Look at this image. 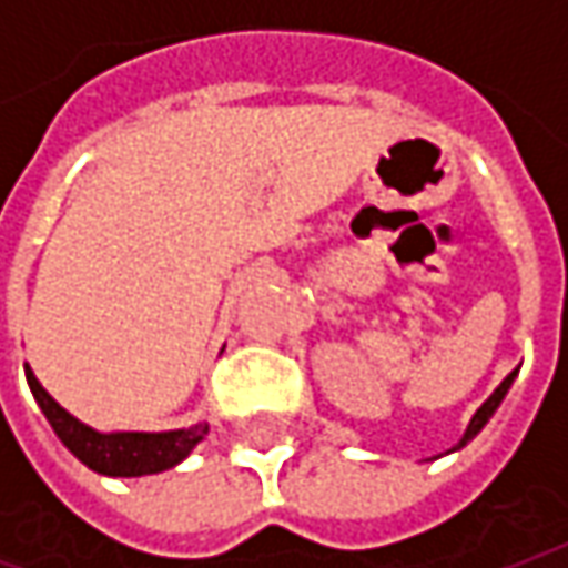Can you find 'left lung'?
I'll return each mask as SVG.
<instances>
[{
    "label": "left lung",
    "instance_id": "obj_1",
    "mask_svg": "<svg viewBox=\"0 0 568 568\" xmlns=\"http://www.w3.org/2000/svg\"><path fill=\"white\" fill-rule=\"evenodd\" d=\"M513 377H516V371H513V374H509L506 381L499 383L497 389H494V396H490V399L484 402V405H480L478 412H475V418H471V424H468V430H465V437H462V440H459V446H465V443L471 440V437L478 434L480 427L487 424V418H490V415L497 412V405H499V402H503V396H506V389L513 386Z\"/></svg>",
    "mask_w": 568,
    "mask_h": 568
}]
</instances>
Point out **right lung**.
<instances>
[{
    "label": "right lung",
    "instance_id": "obj_1",
    "mask_svg": "<svg viewBox=\"0 0 568 568\" xmlns=\"http://www.w3.org/2000/svg\"><path fill=\"white\" fill-rule=\"evenodd\" d=\"M24 374H28L30 393L43 408L55 437L65 443L88 468L109 475V478H141V475L166 471L204 440L206 424H194L187 430H169V434H97L88 424L71 418L69 412L37 383L30 367H24Z\"/></svg>",
    "mask_w": 568,
    "mask_h": 568
}]
</instances>
